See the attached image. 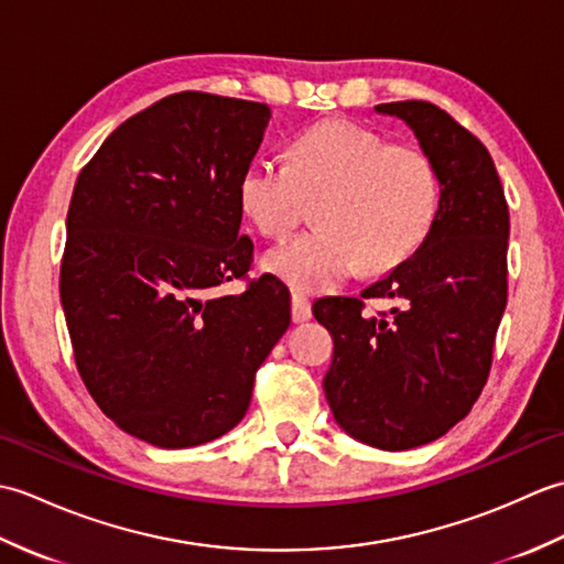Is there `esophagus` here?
Wrapping results in <instances>:
<instances>
[{"label": "esophagus", "mask_w": 564, "mask_h": 564, "mask_svg": "<svg viewBox=\"0 0 564 564\" xmlns=\"http://www.w3.org/2000/svg\"><path fill=\"white\" fill-rule=\"evenodd\" d=\"M313 317V305H310L307 297L303 293H293V322H307Z\"/></svg>", "instance_id": "obj_1"}]
</instances>
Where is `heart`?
Listing matches in <instances>:
<instances>
[{
  "label": "heart",
  "instance_id": "b5f03b06",
  "mask_svg": "<svg viewBox=\"0 0 564 564\" xmlns=\"http://www.w3.org/2000/svg\"><path fill=\"white\" fill-rule=\"evenodd\" d=\"M239 208L267 237H283L315 203V230L271 249L263 263L297 291H329L361 267L380 275L422 247L441 210L436 164L416 145L329 118L301 130L289 164L257 158L237 182Z\"/></svg>",
  "mask_w": 564,
  "mask_h": 564
}]
</instances>
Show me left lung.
Here are the masks:
<instances>
[{"label":"left lung","instance_id":"obj_1","mask_svg":"<svg viewBox=\"0 0 564 564\" xmlns=\"http://www.w3.org/2000/svg\"><path fill=\"white\" fill-rule=\"evenodd\" d=\"M441 178L426 242L361 297H322L313 315L332 332L325 394L337 424L382 451L436 441L480 398L507 307L509 206L487 148L429 101H392ZM398 300L391 315L365 303Z\"/></svg>","mask_w":564,"mask_h":564}]
</instances>
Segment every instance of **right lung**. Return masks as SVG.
Listing matches in <instances>:
<instances>
[{"instance_id": "right-lung-1", "label": "right lung", "mask_w": 564, "mask_h": 564, "mask_svg": "<svg viewBox=\"0 0 564 564\" xmlns=\"http://www.w3.org/2000/svg\"><path fill=\"white\" fill-rule=\"evenodd\" d=\"M267 104L182 91L128 118L84 164L59 263L72 351L101 412L160 448L242 422L259 366L291 325V293L249 279L237 182ZM245 280L235 296L219 285Z\"/></svg>"}]
</instances>
